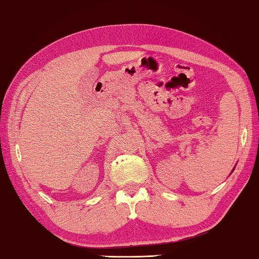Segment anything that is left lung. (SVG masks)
<instances>
[{"label":"left lung","mask_w":259,"mask_h":259,"mask_svg":"<svg viewBox=\"0 0 259 259\" xmlns=\"http://www.w3.org/2000/svg\"><path fill=\"white\" fill-rule=\"evenodd\" d=\"M235 167H236V166H235ZM235 167H234V169H232V170H231V173H232V171H234V170H235ZM231 173H230V175H231Z\"/></svg>","instance_id":"left-lung-1"}]
</instances>
